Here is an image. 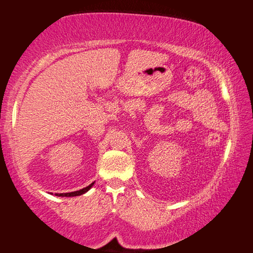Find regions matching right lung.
<instances>
[{
  "mask_svg": "<svg viewBox=\"0 0 253 253\" xmlns=\"http://www.w3.org/2000/svg\"><path fill=\"white\" fill-rule=\"evenodd\" d=\"M93 184H94V183L89 184L88 186L82 188V190H79V191L70 192V193H55V195H56V197H77V195H82V194L86 193V192H87V191L89 190V188L93 186Z\"/></svg>",
  "mask_w": 253,
  "mask_h": 253,
  "instance_id": "obj_1",
  "label": "right lung"
}]
</instances>
